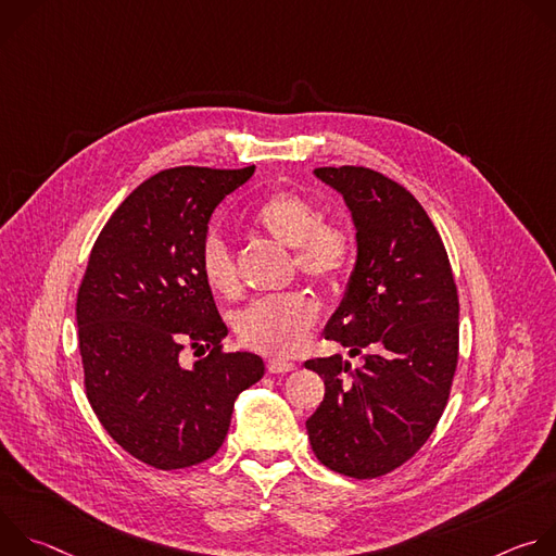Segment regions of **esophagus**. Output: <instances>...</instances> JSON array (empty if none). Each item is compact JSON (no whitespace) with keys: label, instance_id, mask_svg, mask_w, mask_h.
Wrapping results in <instances>:
<instances>
[{"label":"esophagus","instance_id":"1","mask_svg":"<svg viewBox=\"0 0 556 556\" xmlns=\"http://www.w3.org/2000/svg\"><path fill=\"white\" fill-rule=\"evenodd\" d=\"M266 367H268V374H288V371L296 369L294 363H290V361H279V358H270V361L266 363Z\"/></svg>","mask_w":556,"mask_h":556}]
</instances>
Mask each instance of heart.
I'll use <instances>...</instances> for the list:
<instances>
[{"mask_svg": "<svg viewBox=\"0 0 556 556\" xmlns=\"http://www.w3.org/2000/svg\"><path fill=\"white\" fill-rule=\"evenodd\" d=\"M321 211L305 195L281 189L270 193L253 213V222L275 242L292 249V268L330 292H341L358 266V240L341 222H319ZM200 273L206 286L232 296L240 277L230 249L211 232L200 247ZM319 316V303L305 290H288L253 301L232 316L240 343L270 356L299 352Z\"/></svg>", "mask_w": 556, "mask_h": 556, "instance_id": "1", "label": "heart"}]
</instances>
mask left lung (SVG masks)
I'll return each instance as SVG.
<instances>
[{
    "label": "left lung",
    "mask_w": 556,
    "mask_h": 556,
    "mask_svg": "<svg viewBox=\"0 0 556 556\" xmlns=\"http://www.w3.org/2000/svg\"><path fill=\"white\" fill-rule=\"evenodd\" d=\"M358 240L348 296L326 330L352 356L305 361L326 382L307 438L324 466L371 480L412 459L438 427L459 356V299L442 237L422 204L367 167H321Z\"/></svg>",
    "instance_id": "obj_1"
}]
</instances>
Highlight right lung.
<instances>
[{"label":"right lung","instance_id":"1","mask_svg":"<svg viewBox=\"0 0 556 556\" xmlns=\"http://www.w3.org/2000/svg\"><path fill=\"white\" fill-rule=\"evenodd\" d=\"M255 167H172L144 180L97 237L76 294L78 352L88 401L112 440L157 470L213 457L235 399L264 361L226 352L200 247L217 204ZM207 348L193 368L184 345Z\"/></svg>","mask_w":556,"mask_h":556}]
</instances>
